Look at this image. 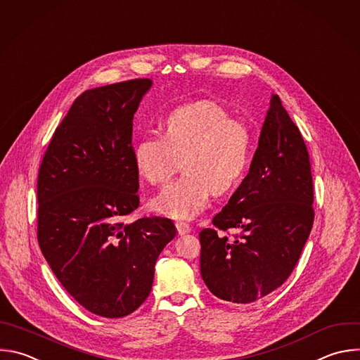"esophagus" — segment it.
Returning a JSON list of instances; mask_svg holds the SVG:
<instances>
[{
  "mask_svg": "<svg viewBox=\"0 0 360 360\" xmlns=\"http://www.w3.org/2000/svg\"><path fill=\"white\" fill-rule=\"evenodd\" d=\"M175 226H176V230H178L179 234H186V233H189L192 230V227L188 223H185V221H176Z\"/></svg>",
  "mask_w": 360,
  "mask_h": 360,
  "instance_id": "esophagus-1",
  "label": "esophagus"
}]
</instances>
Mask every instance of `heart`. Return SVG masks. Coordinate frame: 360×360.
I'll return each instance as SVG.
<instances>
[{
    "label": "heart",
    "mask_w": 360,
    "mask_h": 360,
    "mask_svg": "<svg viewBox=\"0 0 360 360\" xmlns=\"http://www.w3.org/2000/svg\"><path fill=\"white\" fill-rule=\"evenodd\" d=\"M162 127L164 136L147 134L134 146V165L153 185L164 184L182 160L185 174L150 202L157 213L192 219L207 206L212 192H229L249 169L253 131L216 101L181 105L165 117Z\"/></svg>",
    "instance_id": "obj_1"
}]
</instances>
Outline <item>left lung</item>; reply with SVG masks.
Listing matches in <instances>:
<instances>
[{"label":"left lung","mask_w":360,"mask_h":360,"mask_svg":"<svg viewBox=\"0 0 360 360\" xmlns=\"http://www.w3.org/2000/svg\"><path fill=\"white\" fill-rule=\"evenodd\" d=\"M314 185L307 146L277 94L271 96L248 176L203 229L200 276L233 304L255 302L284 284L314 223ZM234 228V239L217 235Z\"/></svg>","instance_id":"8db88e82"}]
</instances>
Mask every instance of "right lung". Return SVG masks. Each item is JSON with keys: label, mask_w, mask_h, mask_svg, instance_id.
Here are the masks:
<instances>
[{"label": "right lung", "mask_w": 360, "mask_h": 360, "mask_svg": "<svg viewBox=\"0 0 360 360\" xmlns=\"http://www.w3.org/2000/svg\"><path fill=\"white\" fill-rule=\"evenodd\" d=\"M151 79L82 93L53 133L38 174V243L65 290L104 318L134 312L176 234L171 219H124L140 205L133 118Z\"/></svg>", "instance_id": "1"}]
</instances>
